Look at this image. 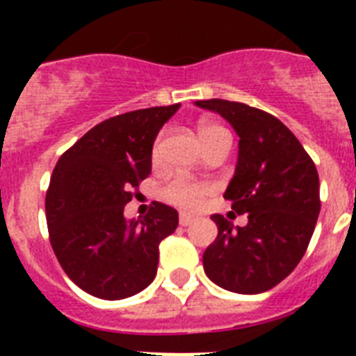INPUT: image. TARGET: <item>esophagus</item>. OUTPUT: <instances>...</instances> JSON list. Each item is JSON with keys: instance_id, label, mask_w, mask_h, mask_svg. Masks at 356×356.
<instances>
[{"instance_id": "obj_1", "label": "esophagus", "mask_w": 356, "mask_h": 356, "mask_svg": "<svg viewBox=\"0 0 356 356\" xmlns=\"http://www.w3.org/2000/svg\"><path fill=\"white\" fill-rule=\"evenodd\" d=\"M192 222H194V216H192V214H186V212H181V214H179V223H181L183 227L190 225Z\"/></svg>"}]
</instances>
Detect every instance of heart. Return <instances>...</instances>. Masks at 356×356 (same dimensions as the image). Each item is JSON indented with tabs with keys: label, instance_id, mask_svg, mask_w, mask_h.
Wrapping results in <instances>:
<instances>
[{
	"label": "heart",
	"instance_id": "obj_1",
	"mask_svg": "<svg viewBox=\"0 0 356 356\" xmlns=\"http://www.w3.org/2000/svg\"><path fill=\"white\" fill-rule=\"evenodd\" d=\"M197 133H200L201 144L207 142L212 136H216L220 133H225V129H222L220 125H214V123L203 122L200 123V129H197ZM159 151H161V140H156L155 149H153V156L159 155ZM168 197L179 205L184 207H195L197 205V201L207 194V186L201 183H190V181H183V179H179V181H173L166 190Z\"/></svg>",
	"mask_w": 356,
	"mask_h": 356
}]
</instances>
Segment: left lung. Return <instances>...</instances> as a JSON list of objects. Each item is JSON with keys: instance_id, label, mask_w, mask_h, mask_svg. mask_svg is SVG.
Returning a JSON list of instances; mask_svg holds the SVG:
<instances>
[{"instance_id": "obj_1", "label": "left lung", "mask_w": 356, "mask_h": 356, "mask_svg": "<svg viewBox=\"0 0 356 356\" xmlns=\"http://www.w3.org/2000/svg\"><path fill=\"white\" fill-rule=\"evenodd\" d=\"M195 105L218 113L238 136V159L223 197L243 227L212 214L216 240L203 253L207 277L234 293H262L303 259L320 216V179L312 159L275 116L227 99Z\"/></svg>"}]
</instances>
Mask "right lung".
Here are the masks:
<instances>
[{"instance_id": "1", "label": "right lung", "mask_w": 356, "mask_h": 356, "mask_svg": "<svg viewBox=\"0 0 356 356\" xmlns=\"http://www.w3.org/2000/svg\"><path fill=\"white\" fill-rule=\"evenodd\" d=\"M179 107L97 123L53 170L46 195L51 248L66 275L94 298H131L155 279L159 243L177 229V211L155 201L147 216L127 220L123 207L149 177L156 134Z\"/></svg>"}]
</instances>
